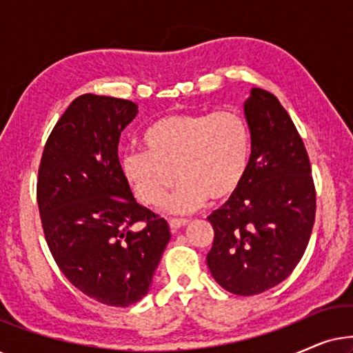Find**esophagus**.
<instances>
[{
	"label": "esophagus",
	"instance_id": "obj_1",
	"mask_svg": "<svg viewBox=\"0 0 353 353\" xmlns=\"http://www.w3.org/2000/svg\"><path fill=\"white\" fill-rule=\"evenodd\" d=\"M188 223H190V220H188V219H170V220H168V225H170V228L173 231L183 228V226L188 225Z\"/></svg>",
	"mask_w": 353,
	"mask_h": 353
}]
</instances>
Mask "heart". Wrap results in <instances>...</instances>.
Wrapping results in <instances>:
<instances>
[{"mask_svg":"<svg viewBox=\"0 0 353 353\" xmlns=\"http://www.w3.org/2000/svg\"><path fill=\"white\" fill-rule=\"evenodd\" d=\"M146 151H130L122 170L137 196L159 205L167 201L172 214H190L212 199L230 197L244 181L250 161V132L233 110L163 115L143 133Z\"/></svg>","mask_w":353,"mask_h":353,"instance_id":"1","label":"heart"}]
</instances>
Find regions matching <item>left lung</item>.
I'll use <instances>...</instances> for the list:
<instances>
[{"mask_svg": "<svg viewBox=\"0 0 353 353\" xmlns=\"http://www.w3.org/2000/svg\"><path fill=\"white\" fill-rule=\"evenodd\" d=\"M244 115L252 144L248 173L209 216L215 236L207 267L228 292L254 296L284 281L301 262L316 194L305 146L276 96L252 88Z\"/></svg>", "mask_w": 353, "mask_h": 353, "instance_id": "1", "label": "left lung"}]
</instances>
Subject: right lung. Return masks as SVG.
<instances>
[{"mask_svg":"<svg viewBox=\"0 0 353 353\" xmlns=\"http://www.w3.org/2000/svg\"><path fill=\"white\" fill-rule=\"evenodd\" d=\"M137 114L132 101L79 96L52 128L38 170V209L57 267L112 307L146 296L170 241L168 223L138 204L119 162L120 133ZM138 221L145 228L134 232Z\"/></svg>","mask_w":353,"mask_h":353,"instance_id":"add662e5","label":"right lung"}]
</instances>
